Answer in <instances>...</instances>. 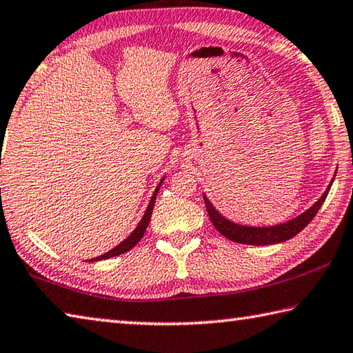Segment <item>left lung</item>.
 <instances>
[{
  "instance_id": "8db88e82",
  "label": "left lung",
  "mask_w": 353,
  "mask_h": 353,
  "mask_svg": "<svg viewBox=\"0 0 353 353\" xmlns=\"http://www.w3.org/2000/svg\"><path fill=\"white\" fill-rule=\"evenodd\" d=\"M332 182L327 187V190L324 191V194L318 199V202L313 203V207L304 211V213L299 214L298 217H294V219L279 223V225H273V227L239 225V223H234L232 221L225 219V217H223L219 211L213 207V203L208 201L207 196H203V201H205V207H207V211H208L210 221L213 222V225L217 232L225 236L227 239L238 243H247V245H270V243H279V242L292 239L293 236H296L301 232V230H304L307 225H309L313 217L316 216L318 210L321 208L325 197H327Z\"/></svg>"
}]
</instances>
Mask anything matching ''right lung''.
<instances>
[{
  "label": "right lung",
  "mask_w": 353,
  "mask_h": 353,
  "mask_svg": "<svg viewBox=\"0 0 353 353\" xmlns=\"http://www.w3.org/2000/svg\"><path fill=\"white\" fill-rule=\"evenodd\" d=\"M162 181H163V179H162ZM160 185H162V182H160V183L157 185V188H156V191H154V194H152L151 201H150L148 208H146L145 214H143V217H142V221L139 222V225L136 227V230H134V232H132L130 236H128V238H126L123 242L119 243L117 247H114V248H112V250H110V252H108V253L101 254V256H97V258H94V259H91L89 262L114 258V256H119V254H123V253H126V252H130V250H131L134 245H137V242L143 238V234H145V232H146V227H148V223H150V221H151L152 208H154L156 196H157V191H159V188H160Z\"/></svg>",
  "instance_id": "right-lung-1"
}]
</instances>
